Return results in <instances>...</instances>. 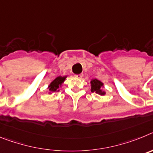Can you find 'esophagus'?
<instances>
[{"label":"esophagus","instance_id":"obj_1","mask_svg":"<svg viewBox=\"0 0 153 153\" xmlns=\"http://www.w3.org/2000/svg\"><path fill=\"white\" fill-rule=\"evenodd\" d=\"M83 74H77V75H75V76L76 78H79V79H81V78L83 77Z\"/></svg>","mask_w":153,"mask_h":153}]
</instances>
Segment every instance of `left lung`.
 <instances>
[{
	"instance_id": "obj_1",
	"label": "left lung",
	"mask_w": 153,
	"mask_h": 153,
	"mask_svg": "<svg viewBox=\"0 0 153 153\" xmlns=\"http://www.w3.org/2000/svg\"><path fill=\"white\" fill-rule=\"evenodd\" d=\"M90 90L92 93H96L100 96H104L106 93L103 89L104 83L98 79H92L90 81Z\"/></svg>"
}]
</instances>
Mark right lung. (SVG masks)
Returning a JSON list of instances; mask_svg holds the SVG:
<instances>
[{"label": "right lung", "mask_w": 153, "mask_h": 153, "mask_svg": "<svg viewBox=\"0 0 153 153\" xmlns=\"http://www.w3.org/2000/svg\"><path fill=\"white\" fill-rule=\"evenodd\" d=\"M67 77V76H59L56 79H54L48 85V93L49 94H52L53 93H55L56 91H60L59 88L61 87L62 85L64 83L65 79Z\"/></svg>", "instance_id": "1"}]
</instances>
